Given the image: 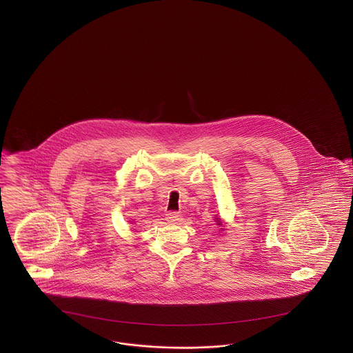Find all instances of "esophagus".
Returning <instances> with one entry per match:
<instances>
[{"mask_svg":"<svg viewBox=\"0 0 353 353\" xmlns=\"http://www.w3.org/2000/svg\"><path fill=\"white\" fill-rule=\"evenodd\" d=\"M180 219H181V216L177 212H170L167 214V221L169 223H177V222H180Z\"/></svg>","mask_w":353,"mask_h":353,"instance_id":"esophagus-1","label":"esophagus"}]
</instances>
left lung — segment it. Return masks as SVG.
<instances>
[{
    "label": "left lung",
    "mask_w": 353,
    "mask_h": 353,
    "mask_svg": "<svg viewBox=\"0 0 353 353\" xmlns=\"http://www.w3.org/2000/svg\"><path fill=\"white\" fill-rule=\"evenodd\" d=\"M219 225H221V223H219Z\"/></svg>",
    "instance_id": "left-lung-1"
}]
</instances>
